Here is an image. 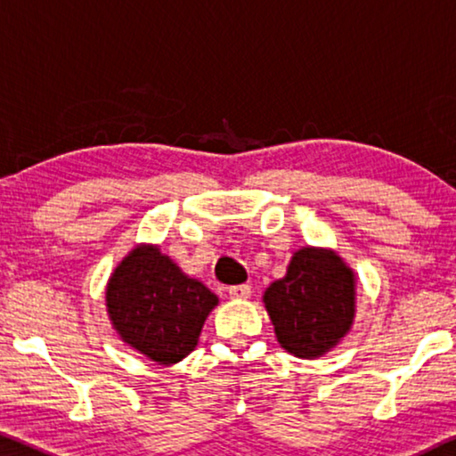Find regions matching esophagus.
<instances>
[{
  "label": "esophagus",
  "mask_w": 456,
  "mask_h": 456,
  "mask_svg": "<svg viewBox=\"0 0 456 456\" xmlns=\"http://www.w3.org/2000/svg\"><path fill=\"white\" fill-rule=\"evenodd\" d=\"M228 293L232 299H247V297H250V285H247V283L232 285V287H228Z\"/></svg>",
  "instance_id": "obj_1"
}]
</instances>
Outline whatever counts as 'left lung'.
I'll return each mask as SVG.
<instances>
[{"mask_svg":"<svg viewBox=\"0 0 456 456\" xmlns=\"http://www.w3.org/2000/svg\"><path fill=\"white\" fill-rule=\"evenodd\" d=\"M263 301L279 345L299 359H316L353 326L354 273L332 250L301 248Z\"/></svg>","mask_w":456,"mask_h":456,"instance_id":"left-lung-1","label":"left lung"}]
</instances>
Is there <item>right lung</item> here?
<instances>
[{
    "instance_id": "add662e5",
    "label": "right lung",
    "mask_w": 456,
    "mask_h": 456,
    "mask_svg": "<svg viewBox=\"0 0 456 456\" xmlns=\"http://www.w3.org/2000/svg\"><path fill=\"white\" fill-rule=\"evenodd\" d=\"M108 314L120 338L159 365H173L198 345L218 297L187 277L157 247L142 244L111 273Z\"/></svg>"
}]
</instances>
